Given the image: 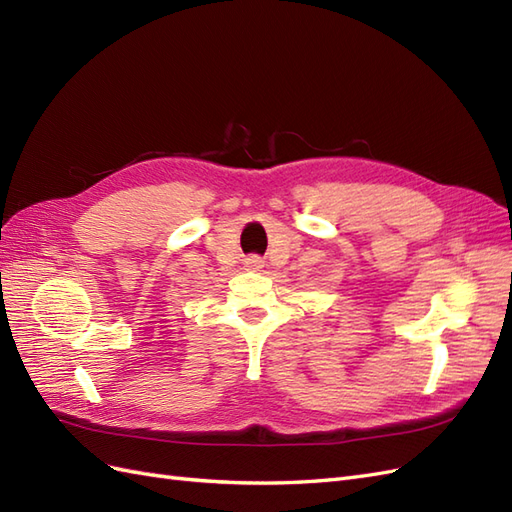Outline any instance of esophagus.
Instances as JSON below:
<instances>
[{
	"instance_id": "1",
	"label": "esophagus",
	"mask_w": 512,
	"mask_h": 512,
	"mask_svg": "<svg viewBox=\"0 0 512 512\" xmlns=\"http://www.w3.org/2000/svg\"><path fill=\"white\" fill-rule=\"evenodd\" d=\"M245 265H247V269H260L262 260L258 256H250V258H245Z\"/></svg>"
}]
</instances>
